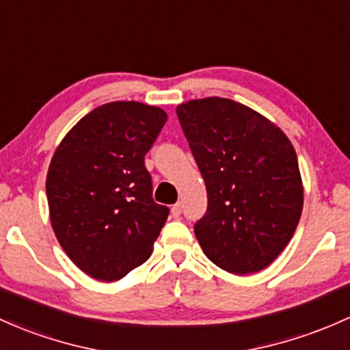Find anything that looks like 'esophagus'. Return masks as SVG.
<instances>
[{
  "instance_id": "1",
  "label": "esophagus",
  "mask_w": 350,
  "mask_h": 350,
  "mask_svg": "<svg viewBox=\"0 0 350 350\" xmlns=\"http://www.w3.org/2000/svg\"><path fill=\"white\" fill-rule=\"evenodd\" d=\"M181 213H183V204H181V202H178V204H174V206L171 207V214L174 217L181 216Z\"/></svg>"
}]
</instances>
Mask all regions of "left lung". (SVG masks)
Segmentation results:
<instances>
[{
	"instance_id": "obj_1",
	"label": "left lung",
	"mask_w": 350,
	"mask_h": 350,
	"mask_svg": "<svg viewBox=\"0 0 350 350\" xmlns=\"http://www.w3.org/2000/svg\"><path fill=\"white\" fill-rule=\"evenodd\" d=\"M206 183L194 226L207 259L231 274L262 271L293 239L304 206L297 154L281 128L226 98L176 107Z\"/></svg>"
}]
</instances>
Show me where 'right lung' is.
I'll list each match as a JSON object with an SVG mask.
<instances>
[{
	"label": "right lung",
	"mask_w": 350,
	"mask_h": 350,
	"mask_svg": "<svg viewBox=\"0 0 350 350\" xmlns=\"http://www.w3.org/2000/svg\"><path fill=\"white\" fill-rule=\"evenodd\" d=\"M166 111L137 101L103 105L57 144L46 176L53 231L69 259L113 282L149 259L169 209L152 201L146 152Z\"/></svg>",
	"instance_id": "1"
}]
</instances>
